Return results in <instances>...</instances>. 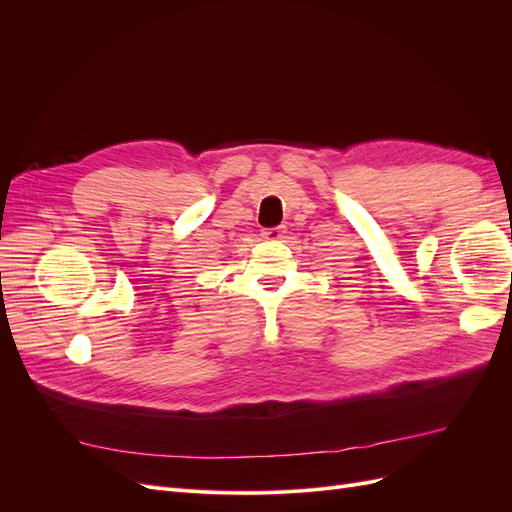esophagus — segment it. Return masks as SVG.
Listing matches in <instances>:
<instances>
[{
	"label": "esophagus",
	"instance_id": "34e87169",
	"mask_svg": "<svg viewBox=\"0 0 512 512\" xmlns=\"http://www.w3.org/2000/svg\"><path fill=\"white\" fill-rule=\"evenodd\" d=\"M284 235H286V226H275V228H265V230H262V237L269 239V241L284 239Z\"/></svg>",
	"mask_w": 512,
	"mask_h": 512
}]
</instances>
